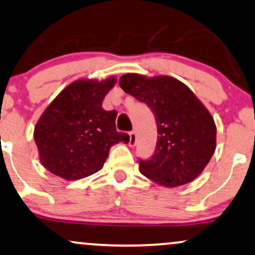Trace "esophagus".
Returning <instances> with one entry per match:
<instances>
[{"label": "esophagus", "mask_w": 255, "mask_h": 255, "mask_svg": "<svg viewBox=\"0 0 255 255\" xmlns=\"http://www.w3.org/2000/svg\"><path fill=\"white\" fill-rule=\"evenodd\" d=\"M136 143V133L134 130L129 131V146H135Z\"/></svg>", "instance_id": "esophagus-1"}]
</instances>
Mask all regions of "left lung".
<instances>
[{
	"label": "left lung",
	"mask_w": 255,
	"mask_h": 255,
	"mask_svg": "<svg viewBox=\"0 0 255 255\" xmlns=\"http://www.w3.org/2000/svg\"><path fill=\"white\" fill-rule=\"evenodd\" d=\"M120 87L146 103L157 122V146L151 158L139 159L140 172L170 188L192 182L215 152L216 126L210 113L185 84L167 76L127 73Z\"/></svg>",
	"instance_id": "1"
}]
</instances>
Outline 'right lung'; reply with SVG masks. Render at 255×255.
Masks as SVG:
<instances>
[{"mask_svg":"<svg viewBox=\"0 0 255 255\" xmlns=\"http://www.w3.org/2000/svg\"><path fill=\"white\" fill-rule=\"evenodd\" d=\"M114 84L113 77L73 82L42 113L34 140L50 172L67 180L91 176L102 168L110 147L129 141L127 133L116 130L118 112L102 108Z\"/></svg>","mask_w":255,"mask_h":255,"instance_id":"right-lung-1","label":"right lung"}]
</instances>
